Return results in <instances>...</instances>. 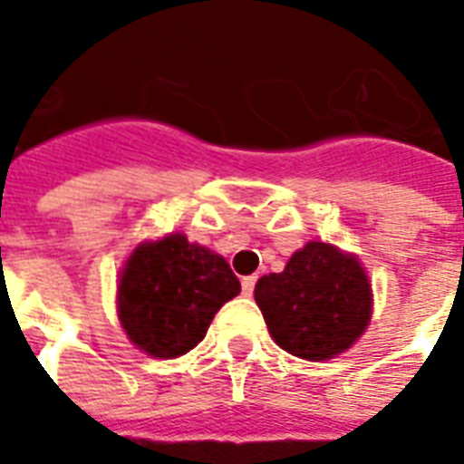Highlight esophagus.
I'll return each mask as SVG.
<instances>
[{
  "label": "esophagus",
  "mask_w": 464,
  "mask_h": 464,
  "mask_svg": "<svg viewBox=\"0 0 464 464\" xmlns=\"http://www.w3.org/2000/svg\"><path fill=\"white\" fill-rule=\"evenodd\" d=\"M256 281H258V276H246V278H243L241 285H243V293H246V295H251L253 288H256Z\"/></svg>",
  "instance_id": "1"
}]
</instances>
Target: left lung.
<instances>
[{
	"label": "left lung",
	"instance_id": "left-lung-1",
	"mask_svg": "<svg viewBox=\"0 0 464 464\" xmlns=\"http://www.w3.org/2000/svg\"><path fill=\"white\" fill-rule=\"evenodd\" d=\"M271 338L295 358L323 362L362 338L372 315V288L355 253L308 241L281 273L256 283Z\"/></svg>",
	"mask_w": 464,
	"mask_h": 464
}]
</instances>
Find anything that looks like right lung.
Instances as JSON below:
<instances>
[{
  "instance_id": "obj_1",
  "label": "right lung",
  "mask_w": 464,
  "mask_h": 464,
  "mask_svg": "<svg viewBox=\"0 0 464 464\" xmlns=\"http://www.w3.org/2000/svg\"><path fill=\"white\" fill-rule=\"evenodd\" d=\"M238 293L241 283L223 256L183 233H169L129 253L116 285V313L136 348L171 360L196 348L213 315Z\"/></svg>"
}]
</instances>
